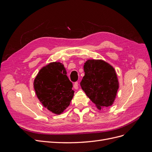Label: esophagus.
Masks as SVG:
<instances>
[{"label": "esophagus", "mask_w": 152, "mask_h": 152, "mask_svg": "<svg viewBox=\"0 0 152 152\" xmlns=\"http://www.w3.org/2000/svg\"><path fill=\"white\" fill-rule=\"evenodd\" d=\"M73 87H74L75 89H78V88H79V83H78V82H75L74 85H73Z\"/></svg>", "instance_id": "esophagus-1"}]
</instances>
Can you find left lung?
Masks as SVG:
<instances>
[{
  "label": "left lung",
  "instance_id": "obj_1",
  "mask_svg": "<svg viewBox=\"0 0 152 152\" xmlns=\"http://www.w3.org/2000/svg\"><path fill=\"white\" fill-rule=\"evenodd\" d=\"M82 89L99 110L111 106L116 97L118 82L114 68L103 60L89 59L84 65Z\"/></svg>",
  "mask_w": 152,
  "mask_h": 152
}]
</instances>
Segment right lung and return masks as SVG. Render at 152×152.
<instances>
[{"instance_id": "1", "label": "right lung", "mask_w": 152, "mask_h": 152, "mask_svg": "<svg viewBox=\"0 0 152 152\" xmlns=\"http://www.w3.org/2000/svg\"><path fill=\"white\" fill-rule=\"evenodd\" d=\"M37 98L45 108L56 114L63 112L72 99V82L66 75L64 65L50 63L38 73L34 82Z\"/></svg>"}]
</instances>
